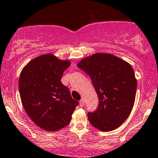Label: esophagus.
Listing matches in <instances>:
<instances>
[{
    "mask_svg": "<svg viewBox=\"0 0 158 158\" xmlns=\"http://www.w3.org/2000/svg\"><path fill=\"white\" fill-rule=\"evenodd\" d=\"M84 104H85V100L83 98H82L80 101H79V106H80V107H83Z\"/></svg>",
    "mask_w": 158,
    "mask_h": 158,
    "instance_id": "1",
    "label": "esophagus"
}]
</instances>
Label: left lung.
I'll return each mask as SVG.
<instances>
[{"label":"left lung","instance_id":"obj_1","mask_svg":"<svg viewBox=\"0 0 158 158\" xmlns=\"http://www.w3.org/2000/svg\"><path fill=\"white\" fill-rule=\"evenodd\" d=\"M77 66L90 76L98 96V108L88 113L90 123L103 132L118 128L135 103L137 81L132 66L113 54L103 53L84 58Z\"/></svg>","mask_w":158,"mask_h":158}]
</instances>
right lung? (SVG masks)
Instances as JSON below:
<instances>
[{
	"mask_svg": "<svg viewBox=\"0 0 158 158\" xmlns=\"http://www.w3.org/2000/svg\"><path fill=\"white\" fill-rule=\"evenodd\" d=\"M70 61L51 54H43L28 63L21 72L19 90L26 114L38 127L50 132L70 123L79 102L60 79Z\"/></svg>",
	"mask_w": 158,
	"mask_h": 158,
	"instance_id": "right-lung-1",
	"label": "right lung"
}]
</instances>
